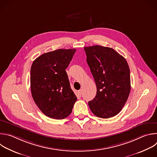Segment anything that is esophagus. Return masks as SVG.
Segmentation results:
<instances>
[{
	"label": "esophagus",
	"instance_id": "34e87169",
	"mask_svg": "<svg viewBox=\"0 0 157 157\" xmlns=\"http://www.w3.org/2000/svg\"><path fill=\"white\" fill-rule=\"evenodd\" d=\"M78 94L79 95H81V94H82V90H78Z\"/></svg>",
	"mask_w": 157,
	"mask_h": 157
}]
</instances>
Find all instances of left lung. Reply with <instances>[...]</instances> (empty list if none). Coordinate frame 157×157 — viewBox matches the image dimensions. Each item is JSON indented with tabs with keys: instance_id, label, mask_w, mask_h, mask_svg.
<instances>
[{
	"instance_id": "8db88e82",
	"label": "left lung",
	"mask_w": 157,
	"mask_h": 157,
	"mask_svg": "<svg viewBox=\"0 0 157 157\" xmlns=\"http://www.w3.org/2000/svg\"><path fill=\"white\" fill-rule=\"evenodd\" d=\"M84 48L97 86L95 98L88 103L89 108L99 118L115 117L122 110L130 93L128 64L112 48L94 45Z\"/></svg>"
}]
</instances>
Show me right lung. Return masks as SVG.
<instances>
[{"label":"right lung","instance_id":"obj_1","mask_svg":"<svg viewBox=\"0 0 157 157\" xmlns=\"http://www.w3.org/2000/svg\"><path fill=\"white\" fill-rule=\"evenodd\" d=\"M75 52V48L49 52L37 57L31 65L32 97L40 111L49 118H67L77 100L65 71Z\"/></svg>","mask_w":157,"mask_h":157}]
</instances>
